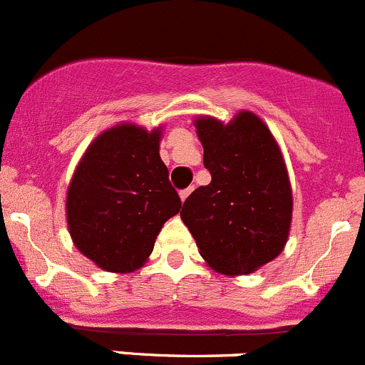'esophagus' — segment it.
Instances as JSON below:
<instances>
[{
    "mask_svg": "<svg viewBox=\"0 0 365 365\" xmlns=\"http://www.w3.org/2000/svg\"><path fill=\"white\" fill-rule=\"evenodd\" d=\"M192 192H193V188H192V186H190V188H186V190H180V192H179V197H180V200H182V202H185V200L188 199V197H190V193H192Z\"/></svg>",
    "mask_w": 365,
    "mask_h": 365,
    "instance_id": "esophagus-1",
    "label": "esophagus"
}]
</instances>
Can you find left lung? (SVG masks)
<instances>
[{
  "label": "left lung",
  "instance_id": "left-lung-1",
  "mask_svg": "<svg viewBox=\"0 0 365 365\" xmlns=\"http://www.w3.org/2000/svg\"><path fill=\"white\" fill-rule=\"evenodd\" d=\"M211 182L186 199L180 218L204 262L225 276L258 270L283 252L292 224V186L276 138L252 110L224 123L193 120Z\"/></svg>",
  "mask_w": 365,
  "mask_h": 365
}]
</instances>
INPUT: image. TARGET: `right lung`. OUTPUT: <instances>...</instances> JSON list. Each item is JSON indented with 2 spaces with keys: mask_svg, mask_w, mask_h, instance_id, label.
Listing matches in <instances>:
<instances>
[{
  "mask_svg": "<svg viewBox=\"0 0 365 365\" xmlns=\"http://www.w3.org/2000/svg\"><path fill=\"white\" fill-rule=\"evenodd\" d=\"M163 125L133 121L106 128L86 148L66 193L73 244L106 272H134L147 263L180 199L159 155Z\"/></svg>",
  "mask_w": 365,
  "mask_h": 365,
  "instance_id": "right-lung-1",
  "label": "right lung"
}]
</instances>
